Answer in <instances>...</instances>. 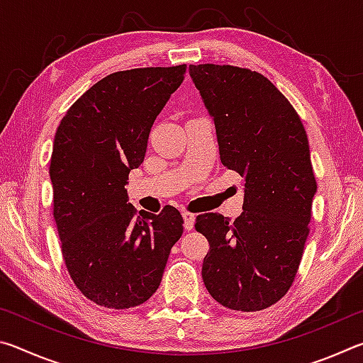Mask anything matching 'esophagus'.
Wrapping results in <instances>:
<instances>
[{
	"mask_svg": "<svg viewBox=\"0 0 363 363\" xmlns=\"http://www.w3.org/2000/svg\"><path fill=\"white\" fill-rule=\"evenodd\" d=\"M182 218H184V229L192 230L194 229V224H195V216H194V214L189 213V211H184L182 213Z\"/></svg>",
	"mask_w": 363,
	"mask_h": 363,
	"instance_id": "34e87169",
	"label": "esophagus"
}]
</instances>
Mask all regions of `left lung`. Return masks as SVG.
<instances>
[{"mask_svg":"<svg viewBox=\"0 0 363 363\" xmlns=\"http://www.w3.org/2000/svg\"><path fill=\"white\" fill-rule=\"evenodd\" d=\"M216 128L224 167L243 177V211L196 216L210 242L201 277L224 307L256 312L277 303L296 277L317 182L309 140L286 97L257 72L189 65Z\"/></svg>","mask_w":363,"mask_h":363,"instance_id":"left-lung-1","label":"left lung"}]
</instances>
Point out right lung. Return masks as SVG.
I'll return each mask as SVG.
<instances>
[{"label":"right lung","instance_id":"right-lung-1","mask_svg":"<svg viewBox=\"0 0 363 363\" xmlns=\"http://www.w3.org/2000/svg\"><path fill=\"white\" fill-rule=\"evenodd\" d=\"M186 69L147 67L102 78L67 110L54 138L49 176L65 266L78 290L108 309L145 303L182 235L174 206L134 216L125 186Z\"/></svg>","mask_w":363,"mask_h":363}]
</instances>
